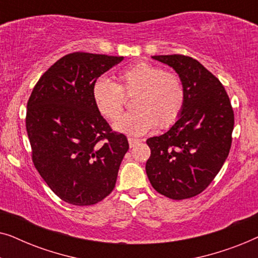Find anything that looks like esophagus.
Returning a JSON list of instances; mask_svg holds the SVG:
<instances>
[{
	"label": "esophagus",
	"instance_id": "obj_1",
	"mask_svg": "<svg viewBox=\"0 0 258 258\" xmlns=\"http://www.w3.org/2000/svg\"><path fill=\"white\" fill-rule=\"evenodd\" d=\"M128 142H129V147H130V148H134V147H136L137 144H139V143L141 142V141L137 140V139H132V137H129Z\"/></svg>",
	"mask_w": 258,
	"mask_h": 258
}]
</instances>
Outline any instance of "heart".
Masks as SVG:
<instances>
[{"mask_svg": "<svg viewBox=\"0 0 258 258\" xmlns=\"http://www.w3.org/2000/svg\"><path fill=\"white\" fill-rule=\"evenodd\" d=\"M118 84L98 79L93 86L95 107L105 118L115 121L124 108V95L134 97L133 112L114 124L116 132L142 136L155 126L169 128L177 121L185 103V87L176 73L139 62L118 74Z\"/></svg>", "mask_w": 258, "mask_h": 258, "instance_id": "heart-1", "label": "heart"}]
</instances>
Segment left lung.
Here are the masks:
<instances>
[{"mask_svg": "<svg viewBox=\"0 0 258 258\" xmlns=\"http://www.w3.org/2000/svg\"><path fill=\"white\" fill-rule=\"evenodd\" d=\"M171 67L185 87V103L168 132L147 140L146 171L153 188L172 200L199 195L227 160L234 110L224 87L197 59L184 55L153 56Z\"/></svg>", "mask_w": 258, "mask_h": 258, "instance_id": "left-lung-1", "label": "left lung"}]
</instances>
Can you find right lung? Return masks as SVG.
<instances>
[{
  "mask_svg": "<svg viewBox=\"0 0 258 258\" xmlns=\"http://www.w3.org/2000/svg\"><path fill=\"white\" fill-rule=\"evenodd\" d=\"M122 59L80 51L63 56L42 75L28 101L34 165L67 203L93 206L115 188L128 140L111 132L91 91L98 77Z\"/></svg>",
  "mask_w": 258,
  "mask_h": 258,
  "instance_id": "1",
  "label": "right lung"
}]
</instances>
